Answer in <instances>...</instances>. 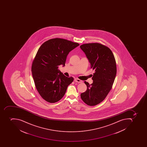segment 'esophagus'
<instances>
[{
    "mask_svg": "<svg viewBox=\"0 0 147 147\" xmlns=\"http://www.w3.org/2000/svg\"><path fill=\"white\" fill-rule=\"evenodd\" d=\"M74 81H75V82H78V83H82V80H80V79H77V78L76 79H75V80H74Z\"/></svg>",
    "mask_w": 147,
    "mask_h": 147,
    "instance_id": "obj_1",
    "label": "esophagus"
}]
</instances>
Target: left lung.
<instances>
[{
    "mask_svg": "<svg viewBox=\"0 0 147 147\" xmlns=\"http://www.w3.org/2000/svg\"><path fill=\"white\" fill-rule=\"evenodd\" d=\"M80 47L95 71L93 83L84 81L87 90L80 96L88 105H96L103 101L112 88L117 72L115 59L110 49L99 43L83 44Z\"/></svg>",
    "mask_w": 147,
    "mask_h": 147,
    "instance_id": "8db88e82",
    "label": "left lung"
}]
</instances>
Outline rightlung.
Masks as SVG:
<instances>
[{
  "instance_id": "obj_1",
  "label": "right lung",
  "mask_w": 147,
  "mask_h": 147,
  "mask_svg": "<svg viewBox=\"0 0 147 147\" xmlns=\"http://www.w3.org/2000/svg\"><path fill=\"white\" fill-rule=\"evenodd\" d=\"M80 45L63 38H52L38 49L32 66V73L37 90L44 100L50 103L60 100L67 87L74 80L58 69L65 66L68 53Z\"/></svg>"
}]
</instances>
